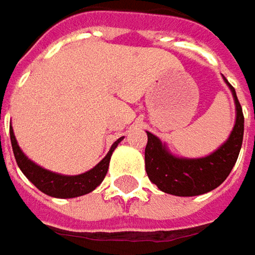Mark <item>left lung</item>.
Instances as JSON below:
<instances>
[{
    "label": "left lung",
    "instance_id": "8db88e82",
    "mask_svg": "<svg viewBox=\"0 0 255 255\" xmlns=\"http://www.w3.org/2000/svg\"><path fill=\"white\" fill-rule=\"evenodd\" d=\"M226 83L232 89L237 117L229 139L212 155L199 159L176 158L166 151L159 138L146 132L145 171L149 180L165 193L175 196L203 195L222 185L232 172L242 149L244 116L234 87L227 80Z\"/></svg>",
    "mask_w": 255,
    "mask_h": 255
}]
</instances>
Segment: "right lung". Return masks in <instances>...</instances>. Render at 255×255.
Returning a JSON list of instances; mask_svg holds the SVG:
<instances>
[{
    "mask_svg": "<svg viewBox=\"0 0 255 255\" xmlns=\"http://www.w3.org/2000/svg\"><path fill=\"white\" fill-rule=\"evenodd\" d=\"M9 136H11L13 156L16 159L18 166L23 172V175L43 193H46L49 196H53V198L62 199L77 198V196L86 195V193H89V192H92V190L97 188L103 182L104 176L107 175L113 151L116 149V146L123 139V138H119L114 144L111 145V149L109 151V154L106 155L104 159L97 163L93 169L86 172V173H82V175L65 176V175H59V173H55V172L46 171V169L38 166L36 163L32 162L31 159H28L23 155L19 145L16 142V139H15L12 128H9Z\"/></svg>",
    "mask_w": 255,
    "mask_h": 255,
    "instance_id": "add662e5",
    "label": "right lung"
}]
</instances>
